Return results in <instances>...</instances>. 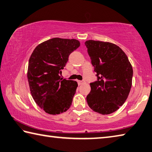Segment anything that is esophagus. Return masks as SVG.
<instances>
[{
  "instance_id": "esophagus-1",
  "label": "esophagus",
  "mask_w": 152,
  "mask_h": 152,
  "mask_svg": "<svg viewBox=\"0 0 152 152\" xmlns=\"http://www.w3.org/2000/svg\"><path fill=\"white\" fill-rule=\"evenodd\" d=\"M84 82H85L84 80H78V83L79 85H81L83 83H84Z\"/></svg>"
}]
</instances>
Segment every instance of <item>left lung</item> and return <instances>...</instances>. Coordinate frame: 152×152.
Here are the masks:
<instances>
[{
  "mask_svg": "<svg viewBox=\"0 0 152 152\" xmlns=\"http://www.w3.org/2000/svg\"><path fill=\"white\" fill-rule=\"evenodd\" d=\"M85 45L97 76V80L90 84L87 103L99 114H112L122 106L130 92L132 66L125 52L114 44L90 40Z\"/></svg>",
  "mask_w": 152,
  "mask_h": 152,
  "instance_id": "1",
  "label": "left lung"
}]
</instances>
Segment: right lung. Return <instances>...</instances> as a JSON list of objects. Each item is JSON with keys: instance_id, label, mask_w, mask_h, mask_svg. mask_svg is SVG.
Returning <instances> with one entry per match:
<instances>
[{"instance_id": "right-lung-1", "label": "right lung", "mask_w": 152, "mask_h": 152, "mask_svg": "<svg viewBox=\"0 0 152 152\" xmlns=\"http://www.w3.org/2000/svg\"><path fill=\"white\" fill-rule=\"evenodd\" d=\"M80 43L76 39L54 38L40 44L30 56L28 81L35 102L49 114L70 108L78 84L60 76L68 57Z\"/></svg>"}]
</instances>
